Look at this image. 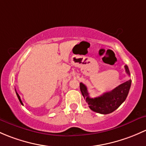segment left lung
<instances>
[{
    "instance_id": "left-lung-1",
    "label": "left lung",
    "mask_w": 146,
    "mask_h": 146,
    "mask_svg": "<svg viewBox=\"0 0 146 146\" xmlns=\"http://www.w3.org/2000/svg\"><path fill=\"white\" fill-rule=\"evenodd\" d=\"M124 67L126 72L130 76V72L127 65L124 66ZM131 84V80L130 79L120 84L110 92L105 93L102 96L95 98L89 97L86 86L84 84L80 83V90L82 96H84V99H86V101L91 110L98 113L107 115L117 109L126 100L130 89Z\"/></svg>"
}]
</instances>
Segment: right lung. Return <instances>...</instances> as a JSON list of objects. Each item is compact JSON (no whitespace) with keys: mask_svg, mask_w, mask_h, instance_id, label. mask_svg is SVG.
<instances>
[{"mask_svg":"<svg viewBox=\"0 0 146 146\" xmlns=\"http://www.w3.org/2000/svg\"><path fill=\"white\" fill-rule=\"evenodd\" d=\"M16 94H17V98H18V99H19V102H20V103H21V104H22V106H23V103H22V100H21V98H20V97H19V94H18L17 92H16Z\"/></svg>","mask_w":146,"mask_h":146,"instance_id":"obj_1","label":"right lung"}]
</instances>
